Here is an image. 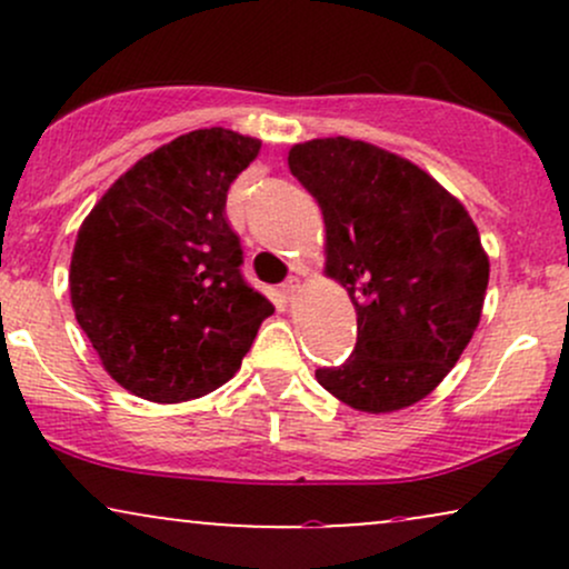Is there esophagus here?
<instances>
[{
	"instance_id": "1",
	"label": "esophagus",
	"mask_w": 569,
	"mask_h": 569,
	"mask_svg": "<svg viewBox=\"0 0 569 569\" xmlns=\"http://www.w3.org/2000/svg\"><path fill=\"white\" fill-rule=\"evenodd\" d=\"M280 291H283L286 299H293V297H297V293H299V280H297V278H289V280H286V283H283V289H280Z\"/></svg>"
}]
</instances>
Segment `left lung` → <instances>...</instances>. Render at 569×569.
Here are the masks:
<instances>
[{
  "label": "left lung",
  "instance_id": "left-lung-1",
  "mask_svg": "<svg viewBox=\"0 0 569 569\" xmlns=\"http://www.w3.org/2000/svg\"><path fill=\"white\" fill-rule=\"evenodd\" d=\"M318 200L326 276L348 289L356 350L316 380L358 411L407 409L439 388L479 326L489 257L466 206L415 162L367 141L293 143Z\"/></svg>",
  "mask_w": 569,
  "mask_h": 569
}]
</instances>
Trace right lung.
<instances>
[{"label": "right lung", "mask_w": 569, "mask_h": 569, "mask_svg": "<svg viewBox=\"0 0 569 569\" xmlns=\"http://www.w3.org/2000/svg\"><path fill=\"white\" fill-rule=\"evenodd\" d=\"M262 141L179 136L128 168L77 232L69 291L103 369L133 396L192 401L227 380L276 312L240 276L227 189Z\"/></svg>", "instance_id": "obj_1"}]
</instances>
